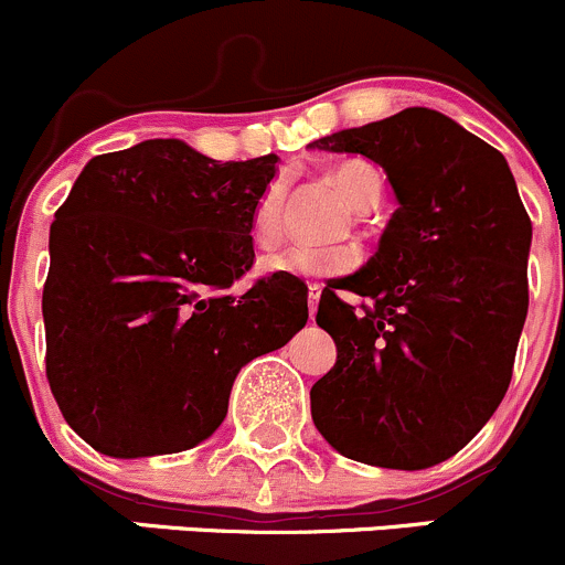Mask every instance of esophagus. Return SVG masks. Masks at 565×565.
Here are the masks:
<instances>
[{
	"mask_svg": "<svg viewBox=\"0 0 565 565\" xmlns=\"http://www.w3.org/2000/svg\"><path fill=\"white\" fill-rule=\"evenodd\" d=\"M319 295H322V289L317 287V284H311L309 287V315L315 317L317 315V303H319Z\"/></svg>",
	"mask_w": 565,
	"mask_h": 565,
	"instance_id": "1",
	"label": "esophagus"
}]
</instances>
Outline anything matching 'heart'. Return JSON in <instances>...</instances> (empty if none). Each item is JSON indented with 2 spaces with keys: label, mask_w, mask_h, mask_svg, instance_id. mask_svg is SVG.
<instances>
[{
  "label": "heart",
  "mask_w": 565,
  "mask_h": 565,
  "mask_svg": "<svg viewBox=\"0 0 565 565\" xmlns=\"http://www.w3.org/2000/svg\"><path fill=\"white\" fill-rule=\"evenodd\" d=\"M330 180L335 182L352 210L369 213L383 202L385 180L372 163L366 161H344L330 169ZM250 235L262 250H270L281 243L284 237V185L273 182L256 202L254 215H250ZM361 254L352 243H339V246H292L284 254L270 256L265 262V270L289 273V276L303 278H328L341 276L358 265Z\"/></svg>",
  "instance_id": "1"
}]
</instances>
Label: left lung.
<instances>
[{"label":"left lung","mask_w":565,"mask_h":565,"mask_svg":"<svg viewBox=\"0 0 565 565\" xmlns=\"http://www.w3.org/2000/svg\"><path fill=\"white\" fill-rule=\"evenodd\" d=\"M311 147L380 163L398 202L377 254L319 298L335 366L311 388V418L347 459L440 465L511 383L533 237L514 174L492 145L420 106ZM339 288L370 306L355 312Z\"/></svg>","instance_id":"left-lung-1"}]
</instances>
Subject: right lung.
I'll return each mask as SVG.
<instances>
[{
	"instance_id": "1",
	"label": "right lung",
	"mask_w": 565,
	"mask_h": 565,
	"mask_svg": "<svg viewBox=\"0 0 565 565\" xmlns=\"http://www.w3.org/2000/svg\"><path fill=\"white\" fill-rule=\"evenodd\" d=\"M276 156L213 161L180 139L98 156L51 224L45 374L82 440L114 459L207 440L232 383L309 319L303 284L273 273L248 292L250 215Z\"/></svg>"
}]
</instances>
